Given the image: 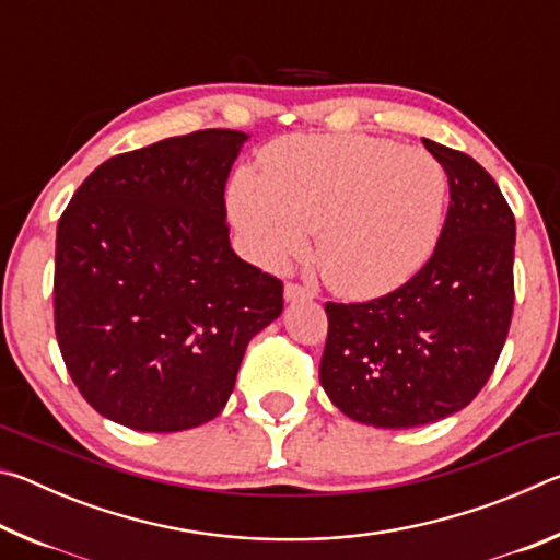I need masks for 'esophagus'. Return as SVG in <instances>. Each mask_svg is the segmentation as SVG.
Returning <instances> with one entry per match:
<instances>
[{"mask_svg":"<svg viewBox=\"0 0 560 560\" xmlns=\"http://www.w3.org/2000/svg\"><path fill=\"white\" fill-rule=\"evenodd\" d=\"M283 299H287V301H303V299H314V293H311L308 289L299 287V283H287V287H283Z\"/></svg>","mask_w":560,"mask_h":560,"instance_id":"esophagus-1","label":"esophagus"}]
</instances>
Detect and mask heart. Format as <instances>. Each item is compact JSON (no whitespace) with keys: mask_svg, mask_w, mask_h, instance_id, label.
<instances>
[{"mask_svg":"<svg viewBox=\"0 0 560 560\" xmlns=\"http://www.w3.org/2000/svg\"><path fill=\"white\" fill-rule=\"evenodd\" d=\"M259 177L236 175L230 214L261 267L301 257L316 232L328 287L373 299L412 279L438 246L444 167L424 150L368 136H296L271 143Z\"/></svg>","mask_w":560,"mask_h":560,"instance_id":"b5f03b06","label":"heart"}]
</instances>
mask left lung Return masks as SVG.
<instances>
[{
	"label": "left lung",
	"mask_w": 560,
	"mask_h": 560,
	"mask_svg": "<svg viewBox=\"0 0 560 560\" xmlns=\"http://www.w3.org/2000/svg\"><path fill=\"white\" fill-rule=\"evenodd\" d=\"M450 179L430 261L387 296L326 303L320 385L350 420L383 430L438 422L494 373L514 311L516 222L477 160L422 138Z\"/></svg>",
	"instance_id": "obj_1"
}]
</instances>
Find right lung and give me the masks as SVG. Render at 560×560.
<instances>
[{"instance_id":"right-lung-1","label":"right lung","mask_w":560,"mask_h":560,"mask_svg":"<svg viewBox=\"0 0 560 560\" xmlns=\"http://www.w3.org/2000/svg\"><path fill=\"white\" fill-rule=\"evenodd\" d=\"M246 138L197 130L110 158L59 220L66 371L93 410L130 430L214 420L249 340L281 316V281L230 244L224 185Z\"/></svg>"}]
</instances>
